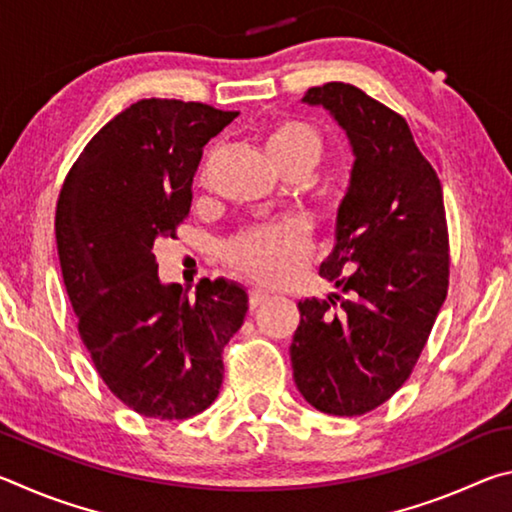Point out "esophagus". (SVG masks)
Instances as JSON below:
<instances>
[{
	"instance_id": "esophagus-1",
	"label": "esophagus",
	"mask_w": 512,
	"mask_h": 512,
	"mask_svg": "<svg viewBox=\"0 0 512 512\" xmlns=\"http://www.w3.org/2000/svg\"><path fill=\"white\" fill-rule=\"evenodd\" d=\"M266 298H268L266 291H262V289H250V291H248V305H250V309H257Z\"/></svg>"
}]
</instances>
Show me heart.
<instances>
[{"instance_id":"heart-1","label":"heart","mask_w":512,"mask_h":512,"mask_svg":"<svg viewBox=\"0 0 512 512\" xmlns=\"http://www.w3.org/2000/svg\"><path fill=\"white\" fill-rule=\"evenodd\" d=\"M268 158L284 176H307L323 155V142L305 121L284 119L264 135ZM225 259L255 282L282 284L298 275L311 253L309 232L298 221L257 225L225 244Z\"/></svg>"}]
</instances>
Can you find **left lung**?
Instances as JSON below:
<instances>
[{"label": "left lung", "mask_w": 512, "mask_h": 512, "mask_svg": "<svg viewBox=\"0 0 512 512\" xmlns=\"http://www.w3.org/2000/svg\"><path fill=\"white\" fill-rule=\"evenodd\" d=\"M348 135L354 164L320 277L327 300L298 302L293 379L314 409L363 415L400 388L447 298L443 187L402 115L350 83L309 88Z\"/></svg>", "instance_id": "obj_1"}]
</instances>
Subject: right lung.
I'll use <instances>...</instances> for the list:
<instances>
[{
	"instance_id": "obj_1",
	"label": "right lung",
	"mask_w": 512,
	"mask_h": 512,
	"mask_svg": "<svg viewBox=\"0 0 512 512\" xmlns=\"http://www.w3.org/2000/svg\"><path fill=\"white\" fill-rule=\"evenodd\" d=\"M239 112L142 99L119 112L69 169L56 205L60 271L94 368L128 409L158 420L205 411L223 381V348L244 323L237 282L196 296L162 284L153 244L192 207L203 146Z\"/></svg>"
}]
</instances>
